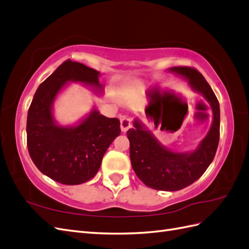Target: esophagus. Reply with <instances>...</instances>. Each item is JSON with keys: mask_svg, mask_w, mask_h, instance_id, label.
I'll use <instances>...</instances> for the list:
<instances>
[{"mask_svg": "<svg viewBox=\"0 0 249 249\" xmlns=\"http://www.w3.org/2000/svg\"><path fill=\"white\" fill-rule=\"evenodd\" d=\"M131 127V119L124 117L122 120H120V130H122L123 133H125L127 130Z\"/></svg>", "mask_w": 249, "mask_h": 249, "instance_id": "obj_1", "label": "esophagus"}]
</instances>
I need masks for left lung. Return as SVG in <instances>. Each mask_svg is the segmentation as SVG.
<instances>
[{"instance_id":"obj_1","label":"left lung","mask_w":249,"mask_h":249,"mask_svg":"<svg viewBox=\"0 0 249 249\" xmlns=\"http://www.w3.org/2000/svg\"><path fill=\"white\" fill-rule=\"evenodd\" d=\"M167 71L185 79L193 91L209 103L213 112L209 132L196 147L188 152L163 145L139 118L134 119V127L126 135L132 167L137 177L153 189L178 191L197 180L212 163L219 142L220 108L212 88L200 72L185 66L170 67Z\"/></svg>"}]
</instances>
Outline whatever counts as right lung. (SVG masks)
<instances>
[{
	"label": "right lung",
	"mask_w": 249,
	"mask_h": 249,
	"mask_svg": "<svg viewBox=\"0 0 249 249\" xmlns=\"http://www.w3.org/2000/svg\"><path fill=\"white\" fill-rule=\"evenodd\" d=\"M101 73L71 60L63 62L37 88L27 117V145L30 157L44 176L64 185H80L99 171L103 157L120 135L118 118H108L95 106L79 122L59 124L54 115L58 95L71 83L100 95Z\"/></svg>",
	"instance_id": "obj_1"
}]
</instances>
